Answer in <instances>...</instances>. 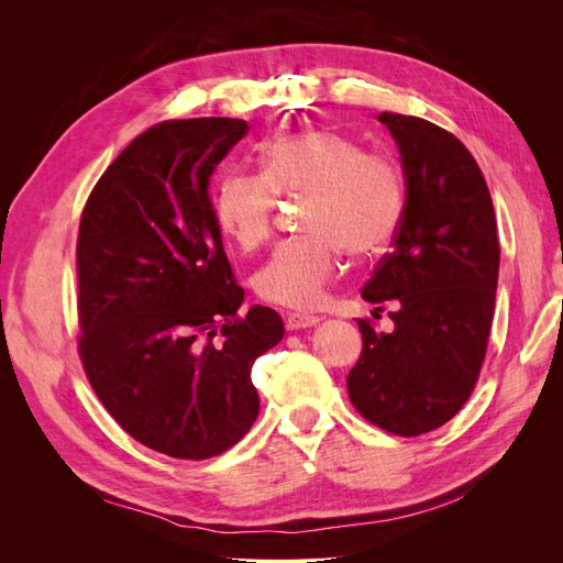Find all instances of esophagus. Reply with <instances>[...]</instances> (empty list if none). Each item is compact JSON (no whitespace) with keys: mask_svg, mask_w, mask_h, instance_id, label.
Wrapping results in <instances>:
<instances>
[{"mask_svg":"<svg viewBox=\"0 0 563 563\" xmlns=\"http://www.w3.org/2000/svg\"><path fill=\"white\" fill-rule=\"evenodd\" d=\"M317 321H319V317H312V314H288L286 317V329L288 331L308 329V327H314Z\"/></svg>","mask_w":563,"mask_h":563,"instance_id":"esophagus-1","label":"esophagus"}]
</instances>
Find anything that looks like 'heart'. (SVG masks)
<instances>
[{
  "instance_id": "1",
  "label": "heart",
  "mask_w": 563,
  "mask_h": 563,
  "mask_svg": "<svg viewBox=\"0 0 563 563\" xmlns=\"http://www.w3.org/2000/svg\"><path fill=\"white\" fill-rule=\"evenodd\" d=\"M277 197L300 203V228L255 272L263 300L314 310L338 277L340 255L371 258L397 234L404 213V174L385 152L335 129L279 135L265 145L261 174L230 172L213 190L216 223L230 240L253 251L275 228Z\"/></svg>"
}]
</instances>
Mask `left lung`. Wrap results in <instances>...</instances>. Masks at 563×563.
I'll list each match as a JSON object with an SVG mask.
<instances>
[{
    "label": "left lung",
    "mask_w": 563,
    "mask_h": 563,
    "mask_svg": "<svg viewBox=\"0 0 563 563\" xmlns=\"http://www.w3.org/2000/svg\"><path fill=\"white\" fill-rule=\"evenodd\" d=\"M395 135L406 203L391 251L362 288L368 302L397 300L391 333L360 319L362 356L350 401L368 422L418 437L449 422L479 380L488 347L500 242L479 164L428 119L380 112ZM383 310V308H380Z\"/></svg>",
    "instance_id": "left-lung-1"
}]
</instances>
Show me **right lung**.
Returning a JSON list of instances; mask_svg holds the SVG:
<instances>
[{
    "instance_id": "1",
    "label": "right lung",
    "mask_w": 563,
    "mask_h": 563,
    "mask_svg": "<svg viewBox=\"0 0 563 563\" xmlns=\"http://www.w3.org/2000/svg\"><path fill=\"white\" fill-rule=\"evenodd\" d=\"M244 119H172L141 133L91 190L77 236L79 360L100 404L143 446L207 460L258 418L251 366L282 317L242 314L209 195Z\"/></svg>"
}]
</instances>
